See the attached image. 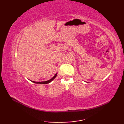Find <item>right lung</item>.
Masks as SVG:
<instances>
[{"instance_id": "1", "label": "right lung", "mask_w": 124, "mask_h": 124, "mask_svg": "<svg viewBox=\"0 0 124 124\" xmlns=\"http://www.w3.org/2000/svg\"><path fill=\"white\" fill-rule=\"evenodd\" d=\"M56 76H57V73H56V74L55 75V76H54L51 79H49V80H47V81H41V82H36V81H32V82H33V83H36V84H48V83H51L53 80L55 78V77H56Z\"/></svg>"}]
</instances>
